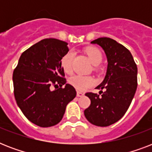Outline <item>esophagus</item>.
Returning a JSON list of instances; mask_svg holds the SVG:
<instances>
[{
    "instance_id": "esophagus-1",
    "label": "esophagus",
    "mask_w": 152,
    "mask_h": 152,
    "mask_svg": "<svg viewBox=\"0 0 152 152\" xmlns=\"http://www.w3.org/2000/svg\"><path fill=\"white\" fill-rule=\"evenodd\" d=\"M83 92H81V91H77V93H76V95H77V97H81V96H83Z\"/></svg>"
}]
</instances>
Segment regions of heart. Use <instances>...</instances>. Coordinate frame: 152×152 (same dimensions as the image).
<instances>
[{
  "instance_id": "heart-1",
  "label": "heart",
  "mask_w": 152,
  "mask_h": 152,
  "mask_svg": "<svg viewBox=\"0 0 152 152\" xmlns=\"http://www.w3.org/2000/svg\"><path fill=\"white\" fill-rule=\"evenodd\" d=\"M84 52L88 55V58L94 65H99L102 61V54L101 51L96 47L94 46L87 47L84 50ZM72 58H73V53L69 51L61 57V60L62 68L67 73H71L72 71ZM69 82L76 90L84 91L87 88H90L91 86H92L95 83V80L91 76L75 75L69 79Z\"/></svg>"
}]
</instances>
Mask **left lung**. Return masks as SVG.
Instances as JSON below:
<instances>
[{"instance_id": "obj_1", "label": "left lung", "mask_w": 152, "mask_h": 152, "mask_svg": "<svg viewBox=\"0 0 152 152\" xmlns=\"http://www.w3.org/2000/svg\"><path fill=\"white\" fill-rule=\"evenodd\" d=\"M91 43L103 49L108 65L103 81L96 87L99 95L85 94L91 105L84 116L92 125L106 127L120 120L129 107L137 88V66L130 51L115 40L103 37Z\"/></svg>"}]
</instances>
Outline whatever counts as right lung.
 Segmentation results:
<instances>
[{
    "mask_svg": "<svg viewBox=\"0 0 152 152\" xmlns=\"http://www.w3.org/2000/svg\"><path fill=\"white\" fill-rule=\"evenodd\" d=\"M67 52L65 42L42 39L23 53L13 72L16 103L25 117L40 127L58 124L68 103L76 97L75 88L66 83L61 64Z\"/></svg>",
    "mask_w": 152,
    "mask_h": 152,
    "instance_id": "add662e5",
    "label": "right lung"
}]
</instances>
